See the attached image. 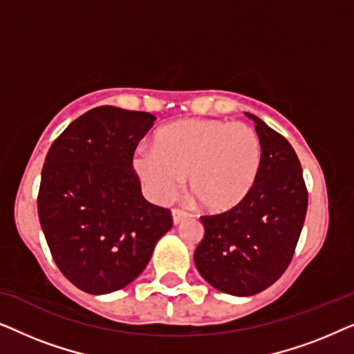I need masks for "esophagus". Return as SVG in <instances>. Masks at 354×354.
Returning a JSON list of instances; mask_svg holds the SVG:
<instances>
[{
	"label": "esophagus",
	"mask_w": 354,
	"mask_h": 354,
	"mask_svg": "<svg viewBox=\"0 0 354 354\" xmlns=\"http://www.w3.org/2000/svg\"><path fill=\"white\" fill-rule=\"evenodd\" d=\"M192 214L185 209H182V207H174L172 209V219H174V224H180L183 219H187V217H190Z\"/></svg>",
	"instance_id": "esophagus-1"
}]
</instances>
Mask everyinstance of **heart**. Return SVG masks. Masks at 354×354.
I'll list each match as a JSON object with an SVG mask.
<instances>
[{
  "label": "heart",
  "mask_w": 354,
  "mask_h": 354,
  "mask_svg": "<svg viewBox=\"0 0 354 354\" xmlns=\"http://www.w3.org/2000/svg\"><path fill=\"white\" fill-rule=\"evenodd\" d=\"M153 147L133 154V169L159 203L172 201L188 177L203 209L229 211L250 195L261 171L259 135L243 122L177 120L158 130Z\"/></svg>",
  "instance_id": "1"
}]
</instances>
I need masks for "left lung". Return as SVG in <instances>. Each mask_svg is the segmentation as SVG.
Here are the masks:
<instances>
[{"instance_id": "obj_1", "label": "left lung", "mask_w": 354, "mask_h": 354, "mask_svg": "<svg viewBox=\"0 0 354 354\" xmlns=\"http://www.w3.org/2000/svg\"><path fill=\"white\" fill-rule=\"evenodd\" d=\"M254 120L263 158L253 190L240 205L203 214L205 236L195 264L222 293L250 297L280 279L297 248L308 211V188L288 140L259 118Z\"/></svg>"}]
</instances>
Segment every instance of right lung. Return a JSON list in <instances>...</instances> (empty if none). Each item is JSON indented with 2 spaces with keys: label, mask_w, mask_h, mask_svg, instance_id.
Returning <instances> with one entry per match:
<instances>
[{
  "label": "right lung",
  "mask_w": 354,
  "mask_h": 354,
  "mask_svg": "<svg viewBox=\"0 0 354 354\" xmlns=\"http://www.w3.org/2000/svg\"><path fill=\"white\" fill-rule=\"evenodd\" d=\"M154 115L98 106L75 119L46 154L37 206L51 256L77 288L104 295L147 268L171 230V209L147 201L133 153Z\"/></svg>",
  "instance_id": "add662e5"
}]
</instances>
